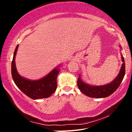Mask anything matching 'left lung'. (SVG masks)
<instances>
[{"label":"left lung","instance_id":"8db88e82","mask_svg":"<svg viewBox=\"0 0 132 132\" xmlns=\"http://www.w3.org/2000/svg\"><path fill=\"white\" fill-rule=\"evenodd\" d=\"M120 47L121 48L120 45ZM121 56H122V61L123 62V63L121 66L120 70L119 71V75L117 76L116 78L111 82L101 86L90 85V84L84 82L82 80L79 75L78 82H77L79 90L84 94L89 97L92 98H104L109 96L112 94H113L119 87L120 84L122 82L124 78V76H125V60H124V57H123L122 53H121Z\"/></svg>","mask_w":132,"mask_h":132}]
</instances>
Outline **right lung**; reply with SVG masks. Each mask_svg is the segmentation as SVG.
Returning a JSON list of instances; mask_svg holds the SVG:
<instances>
[{
  "mask_svg": "<svg viewBox=\"0 0 132 132\" xmlns=\"http://www.w3.org/2000/svg\"><path fill=\"white\" fill-rule=\"evenodd\" d=\"M19 45L16 46L12 62V76L15 84L22 91L32 99H40L51 96L57 87L56 78L60 72L59 67L54 68L43 78L38 80H30L21 76L18 72L15 65V56Z\"/></svg>",
  "mask_w": 132,
  "mask_h": 132,
  "instance_id": "right-lung-1",
  "label": "right lung"
}]
</instances>
